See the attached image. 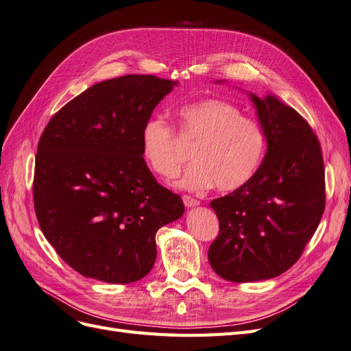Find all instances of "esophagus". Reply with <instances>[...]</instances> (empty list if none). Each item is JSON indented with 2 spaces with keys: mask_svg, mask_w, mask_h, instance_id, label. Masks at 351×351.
Here are the masks:
<instances>
[{
  "mask_svg": "<svg viewBox=\"0 0 351 351\" xmlns=\"http://www.w3.org/2000/svg\"><path fill=\"white\" fill-rule=\"evenodd\" d=\"M183 204H184L186 208H193V206L199 205V200L192 197V196H189V195H184L183 196Z\"/></svg>",
  "mask_w": 351,
  "mask_h": 351,
  "instance_id": "34e87169",
  "label": "esophagus"
}]
</instances>
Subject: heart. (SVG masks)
<instances>
[{
  "label": "heart",
  "instance_id": "obj_1",
  "mask_svg": "<svg viewBox=\"0 0 351 351\" xmlns=\"http://www.w3.org/2000/svg\"><path fill=\"white\" fill-rule=\"evenodd\" d=\"M177 117L183 142L195 146V162L180 178V187L215 186L219 192H231L256 174L267 149V134L237 105L206 98L178 107ZM141 152L147 167L164 178H173L186 159L176 127L162 115H152L143 123Z\"/></svg>",
  "mask_w": 351,
  "mask_h": 351
}]
</instances>
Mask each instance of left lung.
<instances>
[{"mask_svg": "<svg viewBox=\"0 0 351 351\" xmlns=\"http://www.w3.org/2000/svg\"><path fill=\"white\" fill-rule=\"evenodd\" d=\"M268 151L249 182L210 202L219 232L212 269L232 282L278 277L299 261L325 210L321 143L303 117L277 98L250 95Z\"/></svg>", "mask_w": 351, "mask_h": 351, "instance_id": "8db88e82", "label": "left lung"}]
</instances>
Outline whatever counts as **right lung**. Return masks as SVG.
<instances>
[{
	"label": "right lung",
	"mask_w": 351,
	"mask_h": 351,
	"mask_svg": "<svg viewBox=\"0 0 351 351\" xmlns=\"http://www.w3.org/2000/svg\"><path fill=\"white\" fill-rule=\"evenodd\" d=\"M176 84L152 74L97 83L42 132L36 218L58 256L83 277L143 278L156 259V231L183 215V200L156 182L141 152L143 123Z\"/></svg>",
	"instance_id": "1"
}]
</instances>
